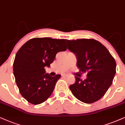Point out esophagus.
<instances>
[{
  "mask_svg": "<svg viewBox=\"0 0 125 125\" xmlns=\"http://www.w3.org/2000/svg\"><path fill=\"white\" fill-rule=\"evenodd\" d=\"M63 76L64 77H67L68 76V75L67 74H63Z\"/></svg>",
  "mask_w": 125,
  "mask_h": 125,
  "instance_id": "obj_1",
  "label": "esophagus"
}]
</instances>
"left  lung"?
<instances>
[{"label":"left lung","mask_w":125,"mask_h":125,"mask_svg":"<svg viewBox=\"0 0 125 125\" xmlns=\"http://www.w3.org/2000/svg\"><path fill=\"white\" fill-rule=\"evenodd\" d=\"M68 49L77 56L81 74L87 73L83 80L76 81L69 88L73 95L85 103L100 100L111 86L116 73V62L104 45L94 39L66 40Z\"/></svg>","instance_id":"1"}]
</instances>
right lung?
<instances>
[{"label":"right lung","mask_w":125,"mask_h":125,"mask_svg":"<svg viewBox=\"0 0 125 125\" xmlns=\"http://www.w3.org/2000/svg\"><path fill=\"white\" fill-rule=\"evenodd\" d=\"M67 48L66 39L33 38L20 48L13 63L14 75L20 94L32 104L42 103L51 95L61 74L45 73L56 53Z\"/></svg>","instance_id":"add662e5"}]
</instances>
